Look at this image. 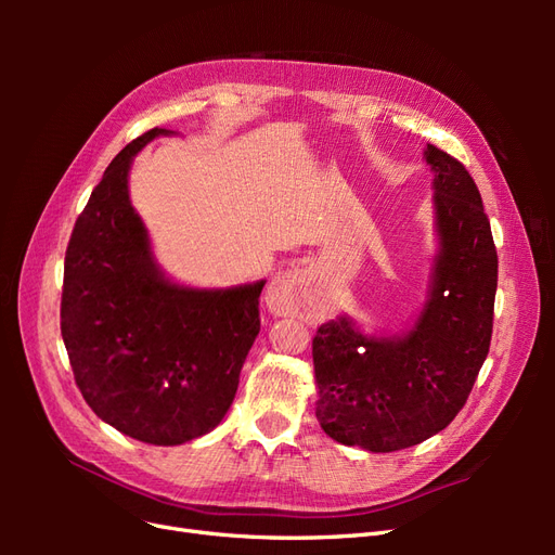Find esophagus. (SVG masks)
<instances>
[{
	"label": "esophagus",
	"mask_w": 555,
	"mask_h": 555,
	"mask_svg": "<svg viewBox=\"0 0 555 555\" xmlns=\"http://www.w3.org/2000/svg\"><path fill=\"white\" fill-rule=\"evenodd\" d=\"M271 312L282 317L308 314L317 306V289L304 271H287L273 280L266 294Z\"/></svg>",
	"instance_id": "1"
}]
</instances>
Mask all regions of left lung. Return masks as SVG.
Returning <instances> with one entry per match:
<instances>
[{
    "label": "left lung",
    "instance_id": "obj_1",
    "mask_svg": "<svg viewBox=\"0 0 555 555\" xmlns=\"http://www.w3.org/2000/svg\"><path fill=\"white\" fill-rule=\"evenodd\" d=\"M440 249L428 300L393 338L349 317L312 340L317 418L335 442L373 453L408 449L447 428L473 391L491 347L498 251L481 194L465 166L428 143Z\"/></svg>",
    "mask_w": 555,
    "mask_h": 555
}]
</instances>
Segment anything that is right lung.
I'll list each match as a JSON object with an SVG mask.
<instances>
[{
    "label": "right lung",
    "instance_id": "1",
    "mask_svg": "<svg viewBox=\"0 0 555 555\" xmlns=\"http://www.w3.org/2000/svg\"><path fill=\"white\" fill-rule=\"evenodd\" d=\"M169 129L120 150L64 257L60 326L78 389L92 412L129 438L173 447L210 433L238 389L261 328L263 280L192 289L162 273L129 201L137 153Z\"/></svg>",
    "mask_w": 555,
    "mask_h": 555
}]
</instances>
